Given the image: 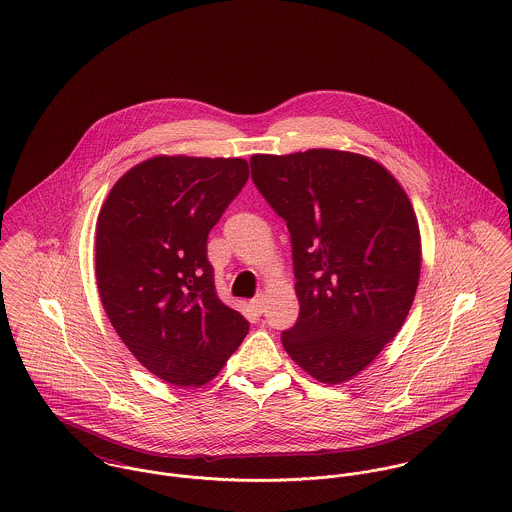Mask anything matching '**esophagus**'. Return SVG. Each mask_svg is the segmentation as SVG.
<instances>
[{"label": "esophagus", "mask_w": 512, "mask_h": 512, "mask_svg": "<svg viewBox=\"0 0 512 512\" xmlns=\"http://www.w3.org/2000/svg\"><path fill=\"white\" fill-rule=\"evenodd\" d=\"M251 306L257 314H263L265 312V296L263 294H257L253 300H251Z\"/></svg>", "instance_id": "1"}]
</instances>
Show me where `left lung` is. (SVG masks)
Returning <instances> with one entry per match:
<instances>
[{
	"mask_svg": "<svg viewBox=\"0 0 512 512\" xmlns=\"http://www.w3.org/2000/svg\"><path fill=\"white\" fill-rule=\"evenodd\" d=\"M251 178L290 231L300 314L286 353L320 383L363 371L402 328L420 279V229L395 176L334 149L253 155Z\"/></svg>",
	"mask_w": 512,
	"mask_h": 512,
	"instance_id": "8db88e82",
	"label": "left lung"
}]
</instances>
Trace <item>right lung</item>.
<instances>
[{
    "label": "right lung",
    "instance_id": "right-lung-1",
    "mask_svg": "<svg viewBox=\"0 0 512 512\" xmlns=\"http://www.w3.org/2000/svg\"><path fill=\"white\" fill-rule=\"evenodd\" d=\"M249 178L243 159L153 157L110 190L96 226V281L117 336L174 387L212 381L249 322L216 292L208 233Z\"/></svg>",
    "mask_w": 512,
    "mask_h": 512
}]
</instances>
